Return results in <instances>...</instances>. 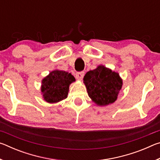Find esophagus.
Instances as JSON below:
<instances>
[{"label": "esophagus", "instance_id": "obj_1", "mask_svg": "<svg viewBox=\"0 0 160 160\" xmlns=\"http://www.w3.org/2000/svg\"><path fill=\"white\" fill-rule=\"evenodd\" d=\"M84 75H85V72H76V74H75V76H76V78H78V79L79 80H82Z\"/></svg>", "mask_w": 160, "mask_h": 160}]
</instances>
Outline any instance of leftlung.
Segmentation results:
<instances>
[{"label":"left lung","instance_id":"8db88e82","mask_svg":"<svg viewBox=\"0 0 160 160\" xmlns=\"http://www.w3.org/2000/svg\"><path fill=\"white\" fill-rule=\"evenodd\" d=\"M83 80L89 97L99 106L114 102L122 88L118 73L104 66L87 72Z\"/></svg>","mask_w":160,"mask_h":160}]
</instances>
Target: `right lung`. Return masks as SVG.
<instances>
[{"instance_id": "right-lung-1", "label": "right lung", "mask_w": 160, "mask_h": 160, "mask_svg": "<svg viewBox=\"0 0 160 160\" xmlns=\"http://www.w3.org/2000/svg\"><path fill=\"white\" fill-rule=\"evenodd\" d=\"M75 80L68 72L53 70L42 80V92L43 98L48 103L58 102L66 99L69 85Z\"/></svg>"}]
</instances>
